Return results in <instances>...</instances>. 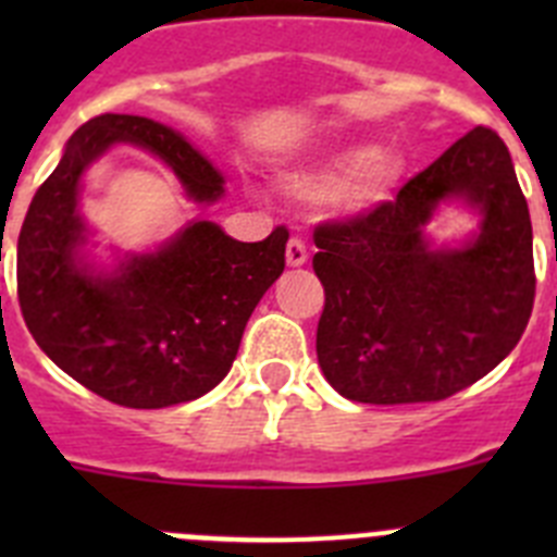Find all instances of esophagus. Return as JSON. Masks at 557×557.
Listing matches in <instances>:
<instances>
[{"mask_svg": "<svg viewBox=\"0 0 557 557\" xmlns=\"http://www.w3.org/2000/svg\"><path fill=\"white\" fill-rule=\"evenodd\" d=\"M307 259H309V250H307V245H304L301 236H289V243H287L289 268H301V264H307Z\"/></svg>", "mask_w": 557, "mask_h": 557, "instance_id": "1", "label": "esophagus"}]
</instances>
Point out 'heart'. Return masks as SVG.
Here are the masks:
<instances>
[{
  "mask_svg": "<svg viewBox=\"0 0 557 557\" xmlns=\"http://www.w3.org/2000/svg\"><path fill=\"white\" fill-rule=\"evenodd\" d=\"M401 178H405V161L398 152L354 145L293 175L287 189L304 200L332 198L334 209L359 218L393 200Z\"/></svg>",
  "mask_w": 557,
  "mask_h": 557,
  "instance_id": "heart-1",
  "label": "heart"
}]
</instances>
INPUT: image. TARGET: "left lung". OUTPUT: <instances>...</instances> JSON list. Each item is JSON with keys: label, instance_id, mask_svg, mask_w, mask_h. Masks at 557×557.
I'll use <instances>...</instances> for the list:
<instances>
[{"label": "left lung", "instance_id": "left-lung-1", "mask_svg": "<svg viewBox=\"0 0 557 557\" xmlns=\"http://www.w3.org/2000/svg\"><path fill=\"white\" fill-rule=\"evenodd\" d=\"M469 199L481 236L430 251L423 225L441 199ZM326 304L318 362L362 405L441 401L508 357L535 298L533 225L505 141L474 127L371 214L314 228Z\"/></svg>", "mask_w": 557, "mask_h": 557}]
</instances>
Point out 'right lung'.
I'll return each instance as SVG.
<instances>
[{
    "mask_svg": "<svg viewBox=\"0 0 557 557\" xmlns=\"http://www.w3.org/2000/svg\"><path fill=\"white\" fill-rule=\"evenodd\" d=\"M113 141L156 152L198 203L223 195V175L172 127L131 113L88 120L24 218L18 307L41 351L97 396L133 410L184 405L231 371L250 312L282 275L289 231L278 225L262 243H236L198 220L113 273L88 270L77 259L86 239L77 186Z\"/></svg>",
    "mask_w": 557,
    "mask_h": 557,
    "instance_id": "1",
    "label": "right lung"
}]
</instances>
